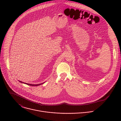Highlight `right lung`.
<instances>
[{
	"mask_svg": "<svg viewBox=\"0 0 121 121\" xmlns=\"http://www.w3.org/2000/svg\"><path fill=\"white\" fill-rule=\"evenodd\" d=\"M19 82H20L21 83H24V84H27L28 85H30V86H39V85H40L42 84H43L44 83H41V84H36V85H34V84H28V83H24V82H22V81H19Z\"/></svg>",
	"mask_w": 121,
	"mask_h": 121,
	"instance_id": "right-lung-1",
	"label": "right lung"
}]
</instances>
